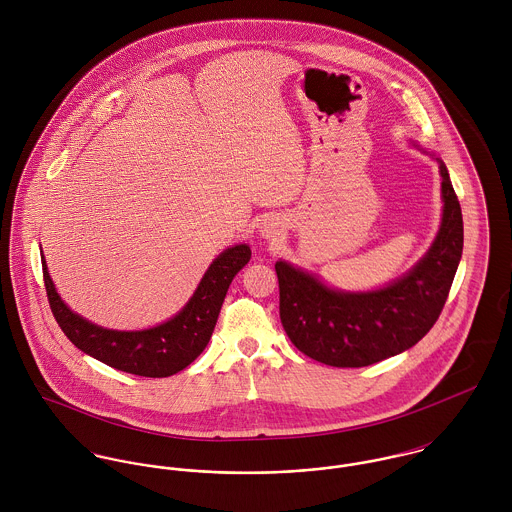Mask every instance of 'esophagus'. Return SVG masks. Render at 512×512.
Wrapping results in <instances>:
<instances>
[{
	"label": "esophagus",
	"instance_id": "esophagus-1",
	"mask_svg": "<svg viewBox=\"0 0 512 512\" xmlns=\"http://www.w3.org/2000/svg\"><path fill=\"white\" fill-rule=\"evenodd\" d=\"M280 232H282V222L276 217H266L260 222V234L264 238H276L280 236Z\"/></svg>",
	"mask_w": 512,
	"mask_h": 512
}]
</instances>
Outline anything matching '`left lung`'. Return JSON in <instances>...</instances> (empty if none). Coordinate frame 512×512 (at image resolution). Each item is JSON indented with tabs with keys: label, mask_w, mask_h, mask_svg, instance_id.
<instances>
[{
	"label": "left lung",
	"mask_w": 512,
	"mask_h": 512,
	"mask_svg": "<svg viewBox=\"0 0 512 512\" xmlns=\"http://www.w3.org/2000/svg\"><path fill=\"white\" fill-rule=\"evenodd\" d=\"M438 163L443 199L438 236L426 256L386 288L331 290L292 264L276 262L280 319L303 355L339 368L374 365L414 347L434 327L463 252L461 207L445 163Z\"/></svg>",
	"instance_id": "left-lung-1"
}]
</instances>
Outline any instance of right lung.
Returning a JSON list of instances; mask_svg holds the SVG:
<instances>
[{"label": "right lung", "instance_id": "right-lung-1", "mask_svg": "<svg viewBox=\"0 0 512 512\" xmlns=\"http://www.w3.org/2000/svg\"><path fill=\"white\" fill-rule=\"evenodd\" d=\"M250 256L252 252L246 244L226 248L209 266L187 305L169 321L144 331L104 329L73 313L55 290L45 258H41V264L51 311L74 347L112 368L163 378L191 365L205 351L228 286Z\"/></svg>", "mask_w": 512, "mask_h": 512}]
</instances>
